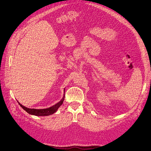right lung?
I'll use <instances>...</instances> for the list:
<instances>
[{"label":"right lung","instance_id":"add662e5","mask_svg":"<svg viewBox=\"0 0 151 151\" xmlns=\"http://www.w3.org/2000/svg\"><path fill=\"white\" fill-rule=\"evenodd\" d=\"M64 93H65V89H64ZM64 98H65V94L62 99L58 103H57V104L53 105V106L51 107L45 108V109H34V108L31 109V108H28L24 106L23 105L19 103V104H20V106L22 109H24L27 113L31 114V115H35V116H48L50 115H52V114L55 113L57 111L58 108L62 104L63 100H64Z\"/></svg>","mask_w":151,"mask_h":151}]
</instances>
